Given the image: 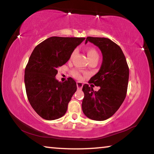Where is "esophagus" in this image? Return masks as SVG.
<instances>
[{"label":"esophagus","instance_id":"1","mask_svg":"<svg viewBox=\"0 0 154 154\" xmlns=\"http://www.w3.org/2000/svg\"><path fill=\"white\" fill-rule=\"evenodd\" d=\"M83 83H82V82H77V89H79V90H81L82 88V87H83Z\"/></svg>","mask_w":154,"mask_h":154}]
</instances>
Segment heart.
<instances>
[{
	"label": "heart",
	"instance_id": "1",
	"mask_svg": "<svg viewBox=\"0 0 154 154\" xmlns=\"http://www.w3.org/2000/svg\"><path fill=\"white\" fill-rule=\"evenodd\" d=\"M87 55H88V58L89 59L90 62L92 61V60H98L99 59V54L98 53V51L96 50L94 48H88L87 50ZM77 51L76 50H75L72 51V53L71 54V58H72L75 54H76ZM73 75L74 76L77 78V79H80L81 78V75L79 73V71H73Z\"/></svg>",
	"mask_w": 154,
	"mask_h": 154
}]
</instances>
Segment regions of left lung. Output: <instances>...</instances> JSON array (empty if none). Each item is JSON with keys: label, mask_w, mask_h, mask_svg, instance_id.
<instances>
[{"label": "left lung", "mask_w": 154, "mask_h": 154, "mask_svg": "<svg viewBox=\"0 0 154 154\" xmlns=\"http://www.w3.org/2000/svg\"><path fill=\"white\" fill-rule=\"evenodd\" d=\"M88 41L98 47L103 54L100 69L89 81L99 86L84 84L82 111L88 118L103 121L111 118L120 107L126 96L129 79V68L120 47L107 38L88 36Z\"/></svg>", "instance_id": "8db88e82"}]
</instances>
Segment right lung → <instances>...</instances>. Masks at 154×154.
I'll return each mask as SVG.
<instances>
[{
    "label": "right lung",
    "mask_w": 154,
    "mask_h": 154,
    "mask_svg": "<svg viewBox=\"0 0 154 154\" xmlns=\"http://www.w3.org/2000/svg\"><path fill=\"white\" fill-rule=\"evenodd\" d=\"M85 38L51 36L36 47L25 69L24 83L28 101L38 116L54 120L66 113L77 90L71 77L62 83L56 79L58 68L71 58Z\"/></svg>",
    "instance_id": "obj_1"
}]
</instances>
